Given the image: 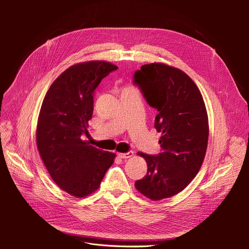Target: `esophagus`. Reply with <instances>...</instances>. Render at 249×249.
I'll use <instances>...</instances> for the list:
<instances>
[{
    "instance_id": "esophagus-1",
    "label": "esophagus",
    "mask_w": 249,
    "mask_h": 249,
    "mask_svg": "<svg viewBox=\"0 0 249 249\" xmlns=\"http://www.w3.org/2000/svg\"><path fill=\"white\" fill-rule=\"evenodd\" d=\"M133 155H134V153H133L132 151H129L128 153H119V154H118V157H119L120 159H128V158L133 157Z\"/></svg>"
}]
</instances>
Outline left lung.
<instances>
[{
  "instance_id": "8db88e82",
  "label": "left lung",
  "mask_w": 249,
  "mask_h": 249,
  "mask_svg": "<svg viewBox=\"0 0 249 249\" xmlns=\"http://www.w3.org/2000/svg\"><path fill=\"white\" fill-rule=\"evenodd\" d=\"M133 82L156 108L155 128L161 133L162 152L138 153L148 165L136 189L157 201L181 192L198 173L207 151L209 122L203 96L183 71L152 63L136 71Z\"/></svg>"
}]
</instances>
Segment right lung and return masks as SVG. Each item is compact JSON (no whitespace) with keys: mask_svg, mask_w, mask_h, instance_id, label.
<instances>
[{"mask_svg":"<svg viewBox=\"0 0 249 249\" xmlns=\"http://www.w3.org/2000/svg\"><path fill=\"white\" fill-rule=\"evenodd\" d=\"M117 68L105 61L71 66L53 82L41 105L37 150L54 182L77 198L98 189L114 162L115 154L90 146L81 136L88 133L94 89Z\"/></svg>","mask_w":249,"mask_h":249,"instance_id":"1","label":"right lung"}]
</instances>
